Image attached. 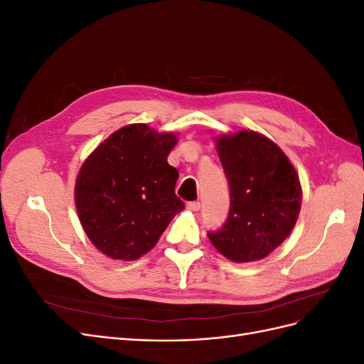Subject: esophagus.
Wrapping results in <instances>:
<instances>
[{
  "mask_svg": "<svg viewBox=\"0 0 364 364\" xmlns=\"http://www.w3.org/2000/svg\"><path fill=\"white\" fill-rule=\"evenodd\" d=\"M186 209L193 213H197L200 209V202H188L186 203Z\"/></svg>",
  "mask_w": 364,
  "mask_h": 364,
  "instance_id": "1",
  "label": "esophagus"
}]
</instances>
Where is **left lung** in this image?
I'll return each mask as SVG.
<instances>
[{
  "instance_id": "left-lung-1",
  "label": "left lung",
  "mask_w": 364,
  "mask_h": 364,
  "mask_svg": "<svg viewBox=\"0 0 364 364\" xmlns=\"http://www.w3.org/2000/svg\"><path fill=\"white\" fill-rule=\"evenodd\" d=\"M229 185L223 226L208 232L214 247L235 262L267 257L287 238L301 211L299 176L284 151L257 132L217 139Z\"/></svg>"
}]
</instances>
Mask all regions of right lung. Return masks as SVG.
Segmentation results:
<instances>
[{"mask_svg":"<svg viewBox=\"0 0 364 364\" xmlns=\"http://www.w3.org/2000/svg\"><path fill=\"white\" fill-rule=\"evenodd\" d=\"M173 134L146 124L117 130L82 165L75 208L86 235L107 257L138 259L185 208L174 193L179 171L167 162Z\"/></svg>","mask_w":364,"mask_h":364,"instance_id":"right-lung-1","label":"right lung"}]
</instances>
